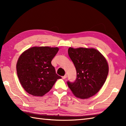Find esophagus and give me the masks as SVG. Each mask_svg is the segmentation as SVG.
<instances>
[{
  "label": "esophagus",
  "mask_w": 126,
  "mask_h": 126,
  "mask_svg": "<svg viewBox=\"0 0 126 126\" xmlns=\"http://www.w3.org/2000/svg\"><path fill=\"white\" fill-rule=\"evenodd\" d=\"M66 77H67V75L66 74H65L64 76H62V79H65Z\"/></svg>",
  "instance_id": "1"
}]
</instances>
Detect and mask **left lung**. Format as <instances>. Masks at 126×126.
I'll return each instance as SVG.
<instances>
[{
	"label": "left lung",
	"instance_id": "8db88e82",
	"mask_svg": "<svg viewBox=\"0 0 126 126\" xmlns=\"http://www.w3.org/2000/svg\"><path fill=\"white\" fill-rule=\"evenodd\" d=\"M68 55L75 66L77 77L68 87L77 97L88 98L103 86L108 74V65L101 53L95 49L69 47Z\"/></svg>",
	"mask_w": 126,
	"mask_h": 126
}]
</instances>
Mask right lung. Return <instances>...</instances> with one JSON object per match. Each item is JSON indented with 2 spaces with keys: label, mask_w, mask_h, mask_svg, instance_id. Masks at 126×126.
<instances>
[{
  "label": "right lung",
  "mask_w": 126,
  "mask_h": 126,
  "mask_svg": "<svg viewBox=\"0 0 126 126\" xmlns=\"http://www.w3.org/2000/svg\"><path fill=\"white\" fill-rule=\"evenodd\" d=\"M58 50V47H32L20 55L16 68L20 84L26 92L42 96L62 78L51 63Z\"/></svg>",
  "instance_id": "add662e5"
}]
</instances>
